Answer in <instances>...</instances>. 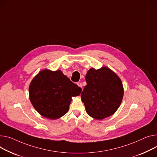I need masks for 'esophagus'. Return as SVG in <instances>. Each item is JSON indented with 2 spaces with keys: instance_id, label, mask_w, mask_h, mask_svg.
Instances as JSON below:
<instances>
[{
  "instance_id": "34e87169",
  "label": "esophagus",
  "mask_w": 157,
  "mask_h": 157,
  "mask_svg": "<svg viewBox=\"0 0 157 157\" xmlns=\"http://www.w3.org/2000/svg\"><path fill=\"white\" fill-rule=\"evenodd\" d=\"M77 85L79 86V87H80V88H82V83L81 82H78L77 83Z\"/></svg>"
}]
</instances>
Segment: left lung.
I'll return each instance as SVG.
<instances>
[{
	"instance_id": "left-lung-1",
	"label": "left lung",
	"mask_w": 157,
	"mask_h": 157,
	"mask_svg": "<svg viewBox=\"0 0 157 157\" xmlns=\"http://www.w3.org/2000/svg\"><path fill=\"white\" fill-rule=\"evenodd\" d=\"M87 85L81 94L87 113L101 120L113 114L122 100V83L116 74L107 67L91 68L85 77Z\"/></svg>"
}]
</instances>
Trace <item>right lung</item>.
I'll list each match as a JSON object with an SVG mask.
<instances>
[{
    "label": "right lung",
    "mask_w": 157,
    "mask_h": 157,
    "mask_svg": "<svg viewBox=\"0 0 157 157\" xmlns=\"http://www.w3.org/2000/svg\"><path fill=\"white\" fill-rule=\"evenodd\" d=\"M81 90L60 70L45 69L40 72L31 81L29 99L41 116L57 119L67 112L71 97L79 95Z\"/></svg>",
    "instance_id": "1"
}]
</instances>
